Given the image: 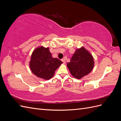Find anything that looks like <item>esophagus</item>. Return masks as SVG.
<instances>
[{"label": "esophagus", "mask_w": 121, "mask_h": 121, "mask_svg": "<svg viewBox=\"0 0 121 121\" xmlns=\"http://www.w3.org/2000/svg\"><path fill=\"white\" fill-rule=\"evenodd\" d=\"M61 61H63L64 64H65V63H66V61H65V59H62V60H61Z\"/></svg>", "instance_id": "esophagus-1"}]
</instances>
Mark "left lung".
<instances>
[{
    "label": "left lung",
    "instance_id": "obj_1",
    "mask_svg": "<svg viewBox=\"0 0 121 121\" xmlns=\"http://www.w3.org/2000/svg\"><path fill=\"white\" fill-rule=\"evenodd\" d=\"M93 56L84 47L76 50L67 67L72 75L80 79L91 72L94 67Z\"/></svg>",
    "mask_w": 121,
    "mask_h": 121
}]
</instances>
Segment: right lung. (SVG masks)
<instances>
[{
    "label": "right lung",
    "mask_w": 121,
    "mask_h": 121,
    "mask_svg": "<svg viewBox=\"0 0 121 121\" xmlns=\"http://www.w3.org/2000/svg\"><path fill=\"white\" fill-rule=\"evenodd\" d=\"M62 63L63 62L57 58L52 57L48 48L41 46L33 52L30 67L32 73L38 77L49 80Z\"/></svg>",
    "instance_id": "right-lung-1"
}]
</instances>
